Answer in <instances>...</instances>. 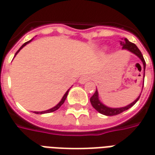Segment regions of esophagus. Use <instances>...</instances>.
I'll return each mask as SVG.
<instances>
[{"instance_id": "1", "label": "esophagus", "mask_w": 155, "mask_h": 155, "mask_svg": "<svg viewBox=\"0 0 155 155\" xmlns=\"http://www.w3.org/2000/svg\"><path fill=\"white\" fill-rule=\"evenodd\" d=\"M89 80H90V76H88V75H82L79 79V83L80 84H85L87 81H89Z\"/></svg>"}]
</instances>
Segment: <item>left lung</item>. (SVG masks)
I'll return each instance as SVG.
<instances>
[{"instance_id":"left-lung-1","label":"left lung","mask_w":155,"mask_h":155,"mask_svg":"<svg viewBox=\"0 0 155 155\" xmlns=\"http://www.w3.org/2000/svg\"><path fill=\"white\" fill-rule=\"evenodd\" d=\"M122 41H120V45H122V50H125V51H128L131 52L132 54H135L136 56L140 58V61H142L143 65V79H144V70H145V61H144V59L143 57V54L141 53V51L139 50V48L137 47L136 45H134L132 42H130L128 41V39H121ZM143 90V88H142ZM140 94L137 97V99L134 101H133L132 103H130V104H128L124 107H120V108H111L109 107L107 105L104 104L101 101H100V98H99V92H98L97 89L94 92V94H93V96L91 98V103L92 104V106L96 110L101 113V114H104V115H106V116H112V115H116V114H119L120 113H122L124 111L129 110L130 108H131L133 106L134 104L136 103L137 101H139V99L140 97Z\"/></svg>"}]
</instances>
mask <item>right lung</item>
<instances>
[{
    "label": "right lung",
    "instance_id": "obj_1",
    "mask_svg": "<svg viewBox=\"0 0 155 155\" xmlns=\"http://www.w3.org/2000/svg\"><path fill=\"white\" fill-rule=\"evenodd\" d=\"M32 40H33V39H31V41H27V42H25V43H24V44L22 45L21 46V48H20V49H19L18 51H17V52L15 53V55H16V54H18V52H19V51H21V50L22 48L24 47V46H25V45H27V44H29V43H30V42H31V41ZM70 89H71V88H70ZM70 89H69V90H68V91H66L65 93H64V95H63V97H62V99H61V101H60V102H59V103H58V104H56L55 106H54V107L51 108V109H49V110H44V111H35L34 113H35V114H47V113H51V112H54V111L57 110L58 109H59V108L61 107V105H62V104H64V101H65V99H66V97H67L68 93H69V91H70Z\"/></svg>",
    "mask_w": 155,
    "mask_h": 155
}]
</instances>
